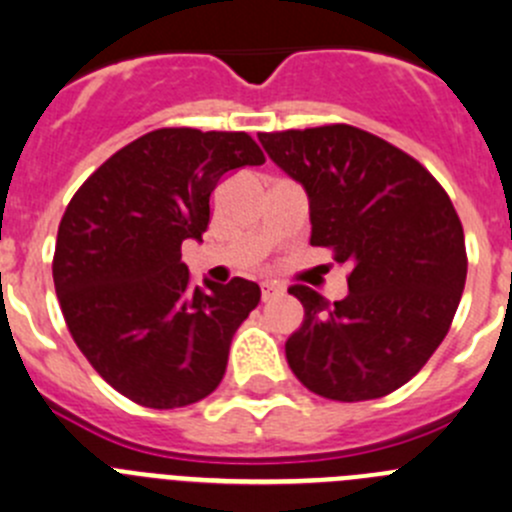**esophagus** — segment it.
<instances>
[{"label":"esophagus","instance_id":"esophagus-1","mask_svg":"<svg viewBox=\"0 0 512 512\" xmlns=\"http://www.w3.org/2000/svg\"><path fill=\"white\" fill-rule=\"evenodd\" d=\"M262 290V300H272V297H280L282 295V287L277 285V282H262L260 285Z\"/></svg>","mask_w":512,"mask_h":512}]
</instances>
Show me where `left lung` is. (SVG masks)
<instances>
[{
    "instance_id": "1",
    "label": "left lung",
    "mask_w": 512,
    "mask_h": 512,
    "mask_svg": "<svg viewBox=\"0 0 512 512\" xmlns=\"http://www.w3.org/2000/svg\"><path fill=\"white\" fill-rule=\"evenodd\" d=\"M270 160L310 197V245L347 262V297L305 285V320L285 342L297 380L360 403L403 388L445 340L468 275L460 217L408 152L352 124L260 132Z\"/></svg>"
}]
</instances>
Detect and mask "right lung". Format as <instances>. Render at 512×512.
<instances>
[{
	"label": "right lung",
	"instance_id": "obj_1",
	"mask_svg": "<svg viewBox=\"0 0 512 512\" xmlns=\"http://www.w3.org/2000/svg\"><path fill=\"white\" fill-rule=\"evenodd\" d=\"M247 132L162 127L114 152L64 210L52 277L72 340L117 393L185 408L222 382L260 287L190 282L182 242L202 240L225 172L262 165Z\"/></svg>",
	"mask_w": 512,
	"mask_h": 512
}]
</instances>
